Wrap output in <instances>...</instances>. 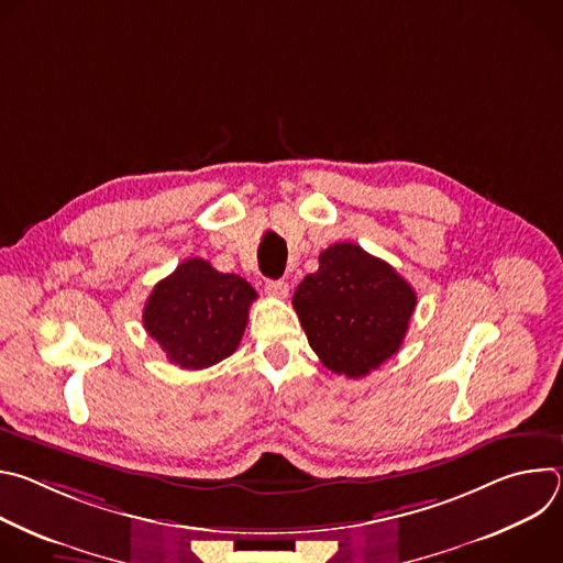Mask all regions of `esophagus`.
Here are the masks:
<instances>
[{
    "mask_svg": "<svg viewBox=\"0 0 563 563\" xmlns=\"http://www.w3.org/2000/svg\"><path fill=\"white\" fill-rule=\"evenodd\" d=\"M267 294H272L274 298H287L289 296V285L285 280H267L265 283Z\"/></svg>",
    "mask_w": 563,
    "mask_h": 563,
    "instance_id": "34e87169",
    "label": "esophagus"
}]
</instances>
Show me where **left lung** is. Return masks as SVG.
Returning <instances> with one entry per match:
<instances>
[{
    "label": "left lung",
    "mask_w": 563,
    "mask_h": 563,
    "mask_svg": "<svg viewBox=\"0 0 563 563\" xmlns=\"http://www.w3.org/2000/svg\"><path fill=\"white\" fill-rule=\"evenodd\" d=\"M291 302L320 363L361 378L398 352L417 294L385 261L336 243L318 256V272L302 278Z\"/></svg>",
    "instance_id": "obj_1"
}]
</instances>
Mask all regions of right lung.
Instances as JSON below:
<instances>
[{"instance_id": "1", "label": "right lung", "mask_w": 563, "mask_h": 563, "mask_svg": "<svg viewBox=\"0 0 563 563\" xmlns=\"http://www.w3.org/2000/svg\"><path fill=\"white\" fill-rule=\"evenodd\" d=\"M256 296L245 278L189 258L153 287L142 323L174 365L205 369L235 352Z\"/></svg>"}]
</instances>
